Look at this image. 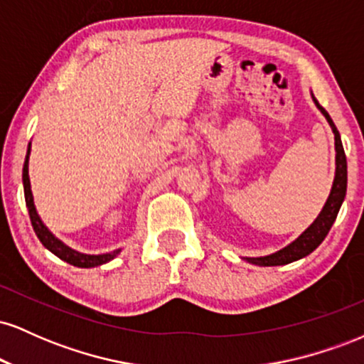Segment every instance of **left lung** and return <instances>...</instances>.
<instances>
[{"label": "left lung", "instance_id": "obj_1", "mask_svg": "<svg viewBox=\"0 0 364 364\" xmlns=\"http://www.w3.org/2000/svg\"><path fill=\"white\" fill-rule=\"evenodd\" d=\"M313 101H315L316 107L321 111V114L325 116L328 121V124L332 127L333 135H336V178H333V185L332 190H330V195L325 202L323 208L318 214V217L315 219L310 228L303 232L298 240L292 241L291 245H287L286 248L279 250L272 255H267V257H258V258H246L250 263H255V265H262V267H272V265H286V263L296 262L299 258L306 257L310 255L313 250L318 248V245L325 240V236L328 235L330 228L332 224L336 223V217L339 214V208L344 202L346 196V190H348V161H346V154H344V147H342L341 141V135L337 132L336 124H333L332 118L328 116V112L320 106L318 101L313 95Z\"/></svg>", "mask_w": 364, "mask_h": 364}]
</instances>
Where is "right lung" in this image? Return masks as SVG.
Wrapping results in <instances>:
<instances>
[{
    "label": "right lung",
    "mask_w": 364,
    "mask_h": 364,
    "mask_svg": "<svg viewBox=\"0 0 364 364\" xmlns=\"http://www.w3.org/2000/svg\"><path fill=\"white\" fill-rule=\"evenodd\" d=\"M28 154H31V144H28L27 157H25V162H23V173H22L23 193H25V203H27V208H28V215H31L32 228H34L36 235L39 237L41 243H43L49 252L56 255L58 258H61V260L70 263V265L82 267V269H90V267H97V265H102V263L111 262L112 258L121 252V250H114V252L104 253V255L78 253L75 252V250L68 248L65 243H61V241L58 240V237L43 224V220H41V217L36 210L34 196H32V190H31V179H28Z\"/></svg>",
    "instance_id": "add662e5"
}]
</instances>
